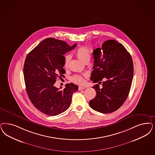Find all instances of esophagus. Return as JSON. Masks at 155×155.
<instances>
[{
  "label": "esophagus",
  "instance_id": "obj_1",
  "mask_svg": "<svg viewBox=\"0 0 155 155\" xmlns=\"http://www.w3.org/2000/svg\"><path fill=\"white\" fill-rule=\"evenodd\" d=\"M86 87L85 86H79L78 87V90L79 91H81V90H82V89H85Z\"/></svg>",
  "mask_w": 155,
  "mask_h": 155
}]
</instances>
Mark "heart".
I'll use <instances>...</instances> for the list:
<instances>
[{
  "label": "heart",
  "instance_id": "1",
  "mask_svg": "<svg viewBox=\"0 0 155 155\" xmlns=\"http://www.w3.org/2000/svg\"><path fill=\"white\" fill-rule=\"evenodd\" d=\"M76 55L77 57L81 60L82 62L85 63L86 62H89L90 61L91 55V50L86 47L82 46L78 48L75 51ZM70 55H66L64 57V67L68 68L69 64L70 61ZM87 77L86 74H83L74 75L71 77V80L77 84H84L85 83V78Z\"/></svg>",
  "mask_w": 155,
  "mask_h": 155
}]
</instances>
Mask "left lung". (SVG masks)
I'll use <instances>...</instances> for the list:
<instances>
[{
	"instance_id": "left-lung-1",
	"label": "left lung",
	"mask_w": 155,
	"mask_h": 155,
	"mask_svg": "<svg viewBox=\"0 0 155 155\" xmlns=\"http://www.w3.org/2000/svg\"><path fill=\"white\" fill-rule=\"evenodd\" d=\"M93 71L91 80L96 84L94 98L89 102L90 107L98 112L112 113L123 105L130 89L134 76L132 57L121 43L107 40L93 51Z\"/></svg>"
}]
</instances>
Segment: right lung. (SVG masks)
<instances>
[{
  "label": "right lung",
  "mask_w": 155,
  "mask_h": 155,
  "mask_svg": "<svg viewBox=\"0 0 155 155\" xmlns=\"http://www.w3.org/2000/svg\"><path fill=\"white\" fill-rule=\"evenodd\" d=\"M76 46L48 38L27 54L23 67L26 91L33 105L45 114L64 112L70 106L73 93L78 91L73 83L67 84L62 91L54 85L59 75L65 73L64 55Z\"/></svg>",
  "instance_id": "right-lung-1"
}]
</instances>
